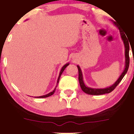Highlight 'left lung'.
Here are the masks:
<instances>
[{"label":"left lung","mask_w":134,"mask_h":134,"mask_svg":"<svg viewBox=\"0 0 134 134\" xmlns=\"http://www.w3.org/2000/svg\"><path fill=\"white\" fill-rule=\"evenodd\" d=\"M114 24L116 25L117 27H118L119 28L120 34H121V36L122 40L123 41L125 47V59H126V62H125V68L124 70L121 74V75H120L119 79L117 80V81L114 83V84L112 85L111 86H110L109 87L105 88H90L88 87H87L84 83L83 79V75H82V70H81L80 67H79V65H77L78 70H79V83L80 85L81 88H82V91H84L85 93L88 94H91V95H100V94H103L106 93H109L111 92V91L114 90L118 85L121 82L122 79H123V77H124L125 75L126 74L127 72L129 66V43L127 38L126 36V35L120 29L119 26H118V25L116 24V22H114Z\"/></svg>","instance_id":"left-lung-1"}]
</instances>
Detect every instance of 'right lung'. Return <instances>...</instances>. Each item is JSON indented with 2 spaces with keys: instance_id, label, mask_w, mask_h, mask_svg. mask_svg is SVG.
I'll return each instance as SVG.
<instances>
[{
  "instance_id": "1",
  "label": "right lung",
  "mask_w": 134,
  "mask_h": 134,
  "mask_svg": "<svg viewBox=\"0 0 134 134\" xmlns=\"http://www.w3.org/2000/svg\"><path fill=\"white\" fill-rule=\"evenodd\" d=\"M69 65V63H67L66 64H65V65H64L63 66V67H62L61 70H60V74H59V75L58 79H57V84H58L59 81V79H60V76H61V75H62V72H64V70H65V69L66 67H67V66H68ZM57 84L56 87H55V88L54 89V90L52 91H51V92H50L49 93H48V94H45V95H43V96H36V97H35V98H47V97H49V96H50L52 95V94H53L54 93V92H55V89H56V87H57Z\"/></svg>"
}]
</instances>
